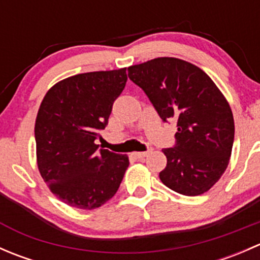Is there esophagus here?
<instances>
[{"label": "esophagus", "instance_id": "34e87169", "mask_svg": "<svg viewBox=\"0 0 260 260\" xmlns=\"http://www.w3.org/2000/svg\"><path fill=\"white\" fill-rule=\"evenodd\" d=\"M148 153H149V151H146V152H136L135 156H136V158L143 159V158H145V157L148 156Z\"/></svg>", "mask_w": 260, "mask_h": 260}]
</instances>
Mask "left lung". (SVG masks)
<instances>
[{
	"label": "left lung",
	"instance_id": "left-lung-1",
	"mask_svg": "<svg viewBox=\"0 0 260 260\" xmlns=\"http://www.w3.org/2000/svg\"><path fill=\"white\" fill-rule=\"evenodd\" d=\"M164 122H177L176 146L159 180L186 196L209 191L226 170L234 142V117L224 94L204 70L177 57H156L128 68Z\"/></svg>",
	"mask_w": 260,
	"mask_h": 260
}]
</instances>
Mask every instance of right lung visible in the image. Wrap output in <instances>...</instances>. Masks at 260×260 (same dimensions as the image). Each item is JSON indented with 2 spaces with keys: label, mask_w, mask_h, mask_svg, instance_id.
<instances>
[{
  "label": "right lung",
  "mask_w": 260,
  "mask_h": 260,
  "mask_svg": "<svg viewBox=\"0 0 260 260\" xmlns=\"http://www.w3.org/2000/svg\"><path fill=\"white\" fill-rule=\"evenodd\" d=\"M127 68L73 75L49 89L35 122L36 162L52 193L72 208L93 210L119 188L129 159L98 149Z\"/></svg>",
  "instance_id": "obj_1"
}]
</instances>
